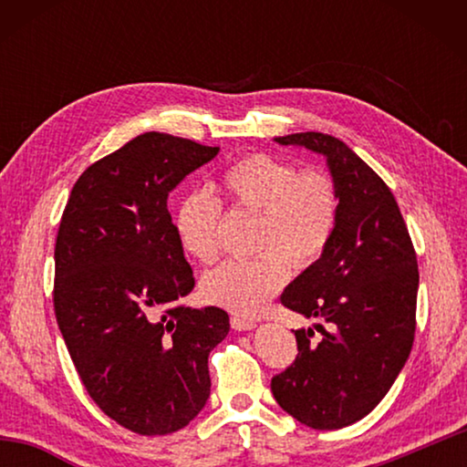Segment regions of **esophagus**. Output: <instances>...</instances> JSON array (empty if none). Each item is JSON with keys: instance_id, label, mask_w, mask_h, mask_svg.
<instances>
[{"instance_id": "obj_1", "label": "esophagus", "mask_w": 467, "mask_h": 467, "mask_svg": "<svg viewBox=\"0 0 467 467\" xmlns=\"http://www.w3.org/2000/svg\"><path fill=\"white\" fill-rule=\"evenodd\" d=\"M231 326H233L234 329L244 331V329H253V327H255V321L249 319V317H241V315H233V317H231Z\"/></svg>"}]
</instances>
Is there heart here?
Listing matches in <instances>:
<instances>
[{
  "instance_id": "obj_1",
  "label": "heart",
  "mask_w": 467,
  "mask_h": 467,
  "mask_svg": "<svg viewBox=\"0 0 467 467\" xmlns=\"http://www.w3.org/2000/svg\"><path fill=\"white\" fill-rule=\"evenodd\" d=\"M223 192L234 212L257 216L247 262H228L203 275L202 295L212 305L241 315L264 309L288 278L290 265L317 264L334 239L339 218L336 181L321 169H296L265 152L247 154L223 177ZM223 202L193 192L181 202L175 228L181 247L203 265L220 257Z\"/></svg>"
}]
</instances>
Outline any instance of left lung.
Segmentation results:
<instances>
[{
	"label": "left lung",
	"instance_id": "8db88e82",
	"mask_svg": "<svg viewBox=\"0 0 467 467\" xmlns=\"http://www.w3.org/2000/svg\"><path fill=\"white\" fill-rule=\"evenodd\" d=\"M327 158L339 197L334 239L282 292V305L317 317L296 329L298 354L272 379L284 412L317 431L358 422L385 398L414 344L418 262L385 181L342 140L319 131L275 138Z\"/></svg>",
	"mask_w": 467,
	"mask_h": 467
}]
</instances>
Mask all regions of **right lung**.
Here are the masks:
<instances>
[{"mask_svg":"<svg viewBox=\"0 0 467 467\" xmlns=\"http://www.w3.org/2000/svg\"><path fill=\"white\" fill-rule=\"evenodd\" d=\"M220 148L148 131L86 169L55 241V319L86 391L138 434L183 429L210 398L231 323L181 303L195 286L169 193Z\"/></svg>","mask_w":467,"mask_h":467,"instance_id":"obj_1","label":"right lung"}]
</instances>
